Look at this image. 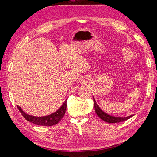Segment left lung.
<instances>
[{
    "mask_svg": "<svg viewBox=\"0 0 157 157\" xmlns=\"http://www.w3.org/2000/svg\"><path fill=\"white\" fill-rule=\"evenodd\" d=\"M93 100H94V109H95V112L100 118L102 119L103 121L107 122L109 123H119L121 121H124L125 120L129 119L132 117L134 115H131L128 117H115L113 115H110L107 113H106L105 111H103L101 109V107L98 105L97 103H96L95 98L94 96H93Z\"/></svg>",
    "mask_w": 157,
    "mask_h": 157,
    "instance_id": "8db88e82",
    "label": "left lung"
}]
</instances>
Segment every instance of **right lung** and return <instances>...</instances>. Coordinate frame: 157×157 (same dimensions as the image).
I'll return each mask as SVG.
<instances>
[{
	"mask_svg": "<svg viewBox=\"0 0 157 157\" xmlns=\"http://www.w3.org/2000/svg\"><path fill=\"white\" fill-rule=\"evenodd\" d=\"M67 98L65 100V102L63 103L61 107H60L57 111L52 113L51 115L42 117L28 115L23 111L20 106H17V108L20 113H21V115L23 116V117L27 120V121L38 125L52 126L56 125V123H58L63 117V116H64L67 108Z\"/></svg>",
	"mask_w": 157,
	"mask_h": 157,
	"instance_id": "add662e5",
	"label": "right lung"
}]
</instances>
